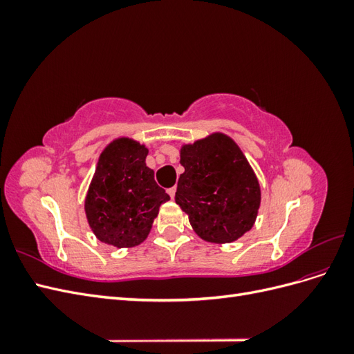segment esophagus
Instances as JSON below:
<instances>
[{
  "mask_svg": "<svg viewBox=\"0 0 354 354\" xmlns=\"http://www.w3.org/2000/svg\"><path fill=\"white\" fill-rule=\"evenodd\" d=\"M167 192H168L169 198H171V199H174V196H176V187H169Z\"/></svg>",
  "mask_w": 354,
  "mask_h": 354,
  "instance_id": "esophagus-1",
  "label": "esophagus"
}]
</instances>
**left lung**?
Segmentation results:
<instances>
[{"instance_id":"1","label":"left lung","mask_w":354,"mask_h":354,"mask_svg":"<svg viewBox=\"0 0 354 354\" xmlns=\"http://www.w3.org/2000/svg\"><path fill=\"white\" fill-rule=\"evenodd\" d=\"M176 203L198 236L230 243L250 232L259 216L261 189L238 143L224 133H211L180 147Z\"/></svg>"}]
</instances>
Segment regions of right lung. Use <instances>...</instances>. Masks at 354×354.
<instances>
[{"label":"right lung","mask_w":354,"mask_h":354,"mask_svg":"<svg viewBox=\"0 0 354 354\" xmlns=\"http://www.w3.org/2000/svg\"><path fill=\"white\" fill-rule=\"evenodd\" d=\"M149 149L131 137H116L102 151L84 201L88 226L100 242L116 248L140 245L159 207L169 201L146 165Z\"/></svg>","instance_id":"1"}]
</instances>
